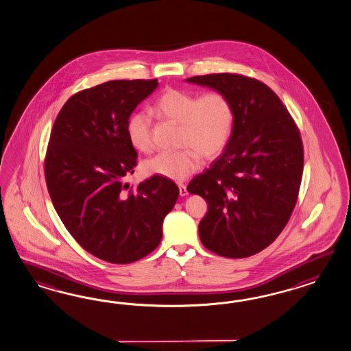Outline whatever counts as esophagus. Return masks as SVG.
<instances>
[{
  "instance_id": "esophagus-1",
  "label": "esophagus",
  "mask_w": 351,
  "mask_h": 351,
  "mask_svg": "<svg viewBox=\"0 0 351 351\" xmlns=\"http://www.w3.org/2000/svg\"><path fill=\"white\" fill-rule=\"evenodd\" d=\"M179 190H180L181 197H186L188 195V190H186V186L184 184H179Z\"/></svg>"
}]
</instances>
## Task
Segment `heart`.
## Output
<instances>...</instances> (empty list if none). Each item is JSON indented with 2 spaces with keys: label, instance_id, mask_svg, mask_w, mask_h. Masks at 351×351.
I'll return each mask as SVG.
<instances>
[{
  "label": "heart",
  "instance_id": "heart-1",
  "mask_svg": "<svg viewBox=\"0 0 351 351\" xmlns=\"http://www.w3.org/2000/svg\"><path fill=\"white\" fill-rule=\"evenodd\" d=\"M157 116L179 123L178 152H162L144 163L147 175L172 181L188 179L204 160L219 156L228 147L235 125V107L231 98L219 90L199 95L194 92L167 88L153 104ZM129 142L136 151L148 153L153 148L152 120L145 112H134L126 123Z\"/></svg>",
  "mask_w": 351,
  "mask_h": 351
}]
</instances>
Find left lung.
Returning a JSON list of instances; mask_svg holds the SVG:
<instances>
[{"mask_svg":"<svg viewBox=\"0 0 351 351\" xmlns=\"http://www.w3.org/2000/svg\"><path fill=\"white\" fill-rule=\"evenodd\" d=\"M186 82L226 93L235 107L228 147L188 185L208 204L200 241L218 256H254L275 241L294 210L304 167L299 129L275 92L254 77L222 73Z\"/></svg>","mask_w":351,"mask_h":351,"instance_id":"left-lung-1","label":"left lung"}]
</instances>
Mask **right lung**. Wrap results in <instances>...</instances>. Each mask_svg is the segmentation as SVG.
<instances>
[{"mask_svg": "<svg viewBox=\"0 0 351 351\" xmlns=\"http://www.w3.org/2000/svg\"><path fill=\"white\" fill-rule=\"evenodd\" d=\"M157 79L111 80L71 95L57 114L45 158L48 193L67 231L88 253L128 265L152 253L179 188L152 176L135 189L138 153L126 123Z\"/></svg>", "mask_w": 351, "mask_h": 351, "instance_id": "obj_1", "label": "right lung"}]
</instances>
